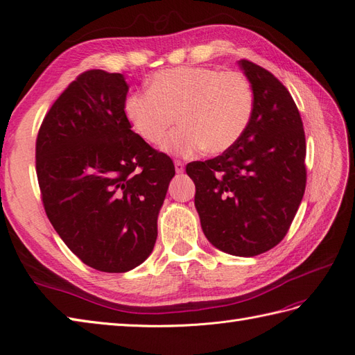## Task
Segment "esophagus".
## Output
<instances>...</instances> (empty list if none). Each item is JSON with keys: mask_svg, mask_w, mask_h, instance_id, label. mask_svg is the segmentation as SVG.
Here are the masks:
<instances>
[{"mask_svg": "<svg viewBox=\"0 0 355 355\" xmlns=\"http://www.w3.org/2000/svg\"><path fill=\"white\" fill-rule=\"evenodd\" d=\"M184 168H185V166H184V163H182V161H175V170H176L178 175L184 173Z\"/></svg>", "mask_w": 355, "mask_h": 355, "instance_id": "esophagus-1", "label": "esophagus"}]
</instances>
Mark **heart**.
Instances as JSON below:
<instances>
[{"mask_svg": "<svg viewBox=\"0 0 355 355\" xmlns=\"http://www.w3.org/2000/svg\"><path fill=\"white\" fill-rule=\"evenodd\" d=\"M124 112L136 133L158 145L176 120L164 149L192 155L228 151L245 132L253 112V92L239 72L207 67H178L159 71L149 80V90L127 96Z\"/></svg>", "mask_w": 355, "mask_h": 355, "instance_id": "heart-1", "label": "heart"}]
</instances>
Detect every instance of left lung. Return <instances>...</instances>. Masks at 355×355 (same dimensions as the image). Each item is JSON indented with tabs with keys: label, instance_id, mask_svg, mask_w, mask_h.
Returning a JSON list of instances; mask_svg holds the SVG:
<instances>
[{
	"label": "left lung",
	"instance_id": "obj_1",
	"mask_svg": "<svg viewBox=\"0 0 355 355\" xmlns=\"http://www.w3.org/2000/svg\"><path fill=\"white\" fill-rule=\"evenodd\" d=\"M253 90L245 132L228 151L192 161L196 209L216 249L250 257L271 250L292 225L306 185L305 132L288 90L274 75L241 59Z\"/></svg>",
	"mask_w": 355,
	"mask_h": 355
}]
</instances>
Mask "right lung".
Wrapping results in <instances>:
<instances>
[{
    "mask_svg": "<svg viewBox=\"0 0 355 355\" xmlns=\"http://www.w3.org/2000/svg\"><path fill=\"white\" fill-rule=\"evenodd\" d=\"M123 73L78 75L42 120L37 178L47 218L94 270L127 272L151 254L175 164L132 130Z\"/></svg>",
    "mask_w": 355,
    "mask_h": 355,
    "instance_id": "right-lung-1",
    "label": "right lung"
}]
</instances>
